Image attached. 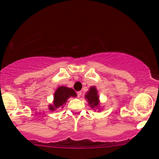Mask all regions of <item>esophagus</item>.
I'll return each mask as SVG.
<instances>
[{"label":"esophagus","mask_w":159,"mask_h":159,"mask_svg":"<svg viewBox=\"0 0 159 159\" xmlns=\"http://www.w3.org/2000/svg\"><path fill=\"white\" fill-rule=\"evenodd\" d=\"M81 94L82 92H77V95H78V98H80L81 96Z\"/></svg>","instance_id":"1"}]
</instances>
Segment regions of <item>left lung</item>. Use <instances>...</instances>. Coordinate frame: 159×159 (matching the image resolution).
Wrapping results in <instances>:
<instances>
[{"instance_id":"left-lung-1","label":"left lung","mask_w":159,"mask_h":159,"mask_svg":"<svg viewBox=\"0 0 159 159\" xmlns=\"http://www.w3.org/2000/svg\"><path fill=\"white\" fill-rule=\"evenodd\" d=\"M85 98L87 100L90 107H92V108H98L100 105L99 96L98 94V90L95 86H92V87L89 88V91L86 92Z\"/></svg>"}]
</instances>
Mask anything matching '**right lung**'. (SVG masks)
I'll use <instances>...</instances> for the list:
<instances>
[{
	"instance_id": "1",
	"label": "right lung",
	"mask_w": 159,
	"mask_h": 159,
	"mask_svg": "<svg viewBox=\"0 0 159 159\" xmlns=\"http://www.w3.org/2000/svg\"><path fill=\"white\" fill-rule=\"evenodd\" d=\"M76 96L77 94L74 89L64 86H59L54 93L53 103V105L51 104L49 106V109L51 111H55L59 108H63V105L66 103L68 98L70 97H76Z\"/></svg>"
}]
</instances>
